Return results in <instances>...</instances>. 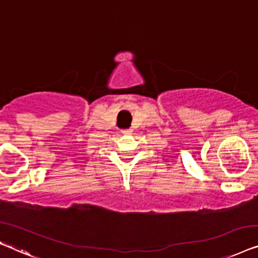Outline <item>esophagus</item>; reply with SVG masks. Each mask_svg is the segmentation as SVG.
<instances>
[{
  "instance_id": "esophagus-1",
  "label": "esophagus",
  "mask_w": 258,
  "mask_h": 258,
  "mask_svg": "<svg viewBox=\"0 0 258 258\" xmlns=\"http://www.w3.org/2000/svg\"><path fill=\"white\" fill-rule=\"evenodd\" d=\"M121 133H122V134H125V136H128V134L132 133V130H131V128H127V130H122V131H121Z\"/></svg>"
}]
</instances>
